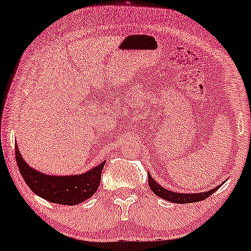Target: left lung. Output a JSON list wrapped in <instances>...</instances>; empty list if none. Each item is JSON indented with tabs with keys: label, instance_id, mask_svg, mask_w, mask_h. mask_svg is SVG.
I'll list each match as a JSON object with an SVG mask.
<instances>
[{
	"label": "left lung",
	"instance_id": "left-lung-1",
	"mask_svg": "<svg viewBox=\"0 0 251 251\" xmlns=\"http://www.w3.org/2000/svg\"><path fill=\"white\" fill-rule=\"evenodd\" d=\"M149 186L152 189V192L155 195H158L159 198L164 199L170 202H174V203H192V202H199L203 201L204 199H207L208 196H210L213 193L217 191V188H220V186L215 187V188L210 189L208 192H201V193H176L173 191H168V189L164 188L162 186H160L155 180H153V177L151 176L149 173Z\"/></svg>",
	"mask_w": 251,
	"mask_h": 251
}]
</instances>
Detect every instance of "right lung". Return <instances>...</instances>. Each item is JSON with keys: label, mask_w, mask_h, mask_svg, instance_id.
Masks as SVG:
<instances>
[{"label": "right lung", "mask_w": 251, "mask_h": 251, "mask_svg": "<svg viewBox=\"0 0 251 251\" xmlns=\"http://www.w3.org/2000/svg\"><path fill=\"white\" fill-rule=\"evenodd\" d=\"M15 152L20 173L22 174L26 185L36 195L49 202L75 206L91 198L100 183V175L105 161L84 172L83 174L50 175L36 171L29 166L20 153L17 145L15 146Z\"/></svg>", "instance_id": "1"}]
</instances>
